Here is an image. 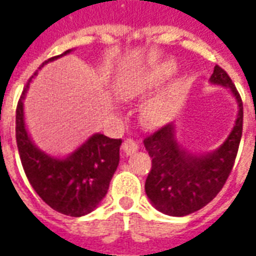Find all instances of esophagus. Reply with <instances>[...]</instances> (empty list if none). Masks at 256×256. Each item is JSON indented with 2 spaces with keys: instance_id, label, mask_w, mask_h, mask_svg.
I'll return each instance as SVG.
<instances>
[{
  "instance_id": "esophagus-1",
  "label": "esophagus",
  "mask_w": 256,
  "mask_h": 256,
  "mask_svg": "<svg viewBox=\"0 0 256 256\" xmlns=\"http://www.w3.org/2000/svg\"><path fill=\"white\" fill-rule=\"evenodd\" d=\"M122 148H124V152L126 156H132V152H136L138 150V144L132 138H128V140H124V144H122Z\"/></svg>"
}]
</instances>
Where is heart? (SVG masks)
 Here are the masks:
<instances>
[{"mask_svg": "<svg viewBox=\"0 0 256 256\" xmlns=\"http://www.w3.org/2000/svg\"><path fill=\"white\" fill-rule=\"evenodd\" d=\"M175 68H176V65H175L174 61L164 62L152 70V73L132 81L126 88V94L128 96H140L144 94H148V92H152V88L162 85L171 74L174 73ZM171 106H172V92L168 90V92L160 94L158 98H156L152 104H148L146 112H144V116L150 122H156V120H162L170 112Z\"/></svg>", "mask_w": 256, "mask_h": 256, "instance_id": "1", "label": "heart"}]
</instances>
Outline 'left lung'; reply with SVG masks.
<instances>
[{"label": "left lung", "instance_id": "8db88e82", "mask_svg": "<svg viewBox=\"0 0 256 256\" xmlns=\"http://www.w3.org/2000/svg\"><path fill=\"white\" fill-rule=\"evenodd\" d=\"M210 82L230 88L239 108L234 128L220 148L207 154L188 152L176 142L172 124L158 128L144 140L152 158L144 190L152 206L166 215L184 216L211 202L226 183L238 154L243 130L240 96L220 66L215 65Z\"/></svg>", "mask_w": 256, "mask_h": 256}]
</instances>
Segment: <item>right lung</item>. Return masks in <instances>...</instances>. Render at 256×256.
Listing matches in <instances>:
<instances>
[{"label": "right lung", "instance_id": "obj_1", "mask_svg": "<svg viewBox=\"0 0 256 256\" xmlns=\"http://www.w3.org/2000/svg\"><path fill=\"white\" fill-rule=\"evenodd\" d=\"M70 52L49 58L38 69ZM36 76L37 72L24 88L16 112V140L22 168L34 191L46 204L61 214L84 216L92 212L108 192L120 164L122 140L92 134L66 158H56L41 152L28 134L24 116V98Z\"/></svg>", "mask_w": 256, "mask_h": 256}]
</instances>
